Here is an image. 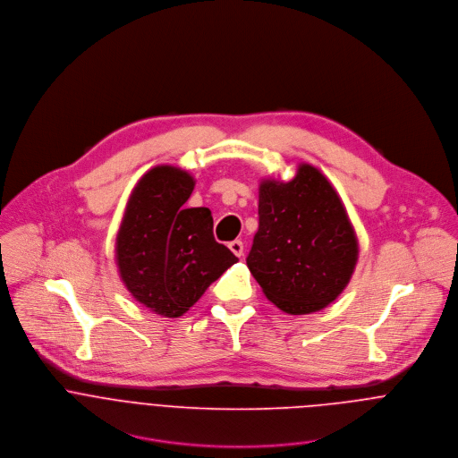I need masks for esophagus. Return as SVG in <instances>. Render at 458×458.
<instances>
[{
	"instance_id": "34e87169",
	"label": "esophagus",
	"mask_w": 458,
	"mask_h": 458,
	"mask_svg": "<svg viewBox=\"0 0 458 458\" xmlns=\"http://www.w3.org/2000/svg\"><path fill=\"white\" fill-rule=\"evenodd\" d=\"M229 249H231V252H233L234 256H238V258H242V256H243V242L234 240V242H231V243H229Z\"/></svg>"
}]
</instances>
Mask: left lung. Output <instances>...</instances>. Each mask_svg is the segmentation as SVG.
<instances>
[{"instance_id": "left-lung-1", "label": "left lung", "mask_w": 458, "mask_h": 458, "mask_svg": "<svg viewBox=\"0 0 458 458\" xmlns=\"http://www.w3.org/2000/svg\"><path fill=\"white\" fill-rule=\"evenodd\" d=\"M356 261L354 227L319 169L300 164L291 182L262 180L247 266L271 303L291 316L323 310L345 289Z\"/></svg>"}]
</instances>
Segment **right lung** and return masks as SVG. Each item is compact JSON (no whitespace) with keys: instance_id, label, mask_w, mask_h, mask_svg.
<instances>
[{"instance_id":"right-lung-1","label":"right lung","mask_w":458,"mask_h":458,"mask_svg":"<svg viewBox=\"0 0 458 458\" xmlns=\"http://www.w3.org/2000/svg\"><path fill=\"white\" fill-rule=\"evenodd\" d=\"M196 180L157 165L131 191L116 236V264L131 296L164 318L183 316L238 258L215 242L208 208H185Z\"/></svg>"}]
</instances>
